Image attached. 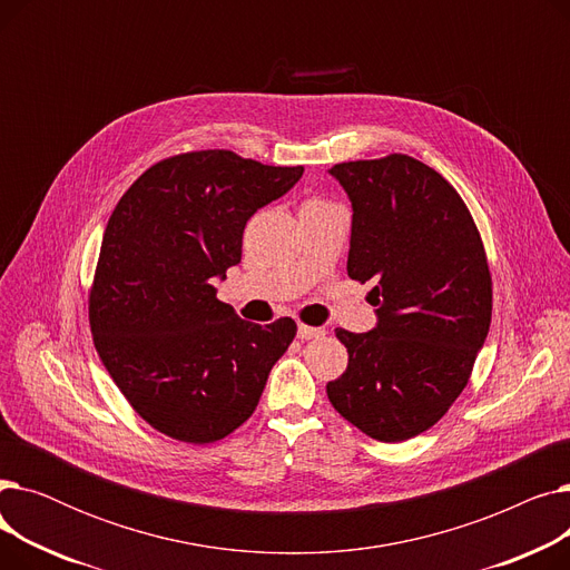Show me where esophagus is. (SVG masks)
<instances>
[{
    "label": "esophagus",
    "mask_w": 570,
    "mask_h": 570,
    "mask_svg": "<svg viewBox=\"0 0 570 570\" xmlns=\"http://www.w3.org/2000/svg\"><path fill=\"white\" fill-rule=\"evenodd\" d=\"M323 335H325V327H314V325H305V323L297 325V337L301 340H314V337H323Z\"/></svg>",
    "instance_id": "esophagus-1"
}]
</instances>
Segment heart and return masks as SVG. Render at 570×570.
Returning <instances> with one entry per match:
<instances>
[{
    "label": "heart",
    "mask_w": 570,
    "mask_h": 570,
    "mask_svg": "<svg viewBox=\"0 0 570 570\" xmlns=\"http://www.w3.org/2000/svg\"><path fill=\"white\" fill-rule=\"evenodd\" d=\"M316 203H323V200H318V198H309L305 205H316ZM305 205H303V207H305Z\"/></svg>",
    "instance_id": "1"
}]
</instances>
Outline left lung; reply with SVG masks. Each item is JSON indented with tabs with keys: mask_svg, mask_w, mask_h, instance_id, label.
I'll use <instances>...</instances> for the list:
<instances>
[{
	"mask_svg": "<svg viewBox=\"0 0 570 570\" xmlns=\"http://www.w3.org/2000/svg\"><path fill=\"white\" fill-rule=\"evenodd\" d=\"M331 173L353 207L348 277L374 282L376 327L335 335L346 372L327 400L367 436L406 441L460 397L492 321V277L469 207L434 168L406 155Z\"/></svg>",
	"mask_w": 570,
	"mask_h": 570,
	"instance_id": "1",
	"label": "left lung"
}]
</instances>
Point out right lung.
Instances as JSON below:
<instances>
[{"mask_svg":"<svg viewBox=\"0 0 570 570\" xmlns=\"http://www.w3.org/2000/svg\"><path fill=\"white\" fill-rule=\"evenodd\" d=\"M303 170L200 149L147 168L115 205L89 327L115 385L161 434L185 443L228 436L293 342V318L243 321L217 301L213 279L243 258L249 217Z\"/></svg>","mask_w":570,"mask_h":570,"instance_id":"right-lung-1","label":"right lung"}]
</instances>
